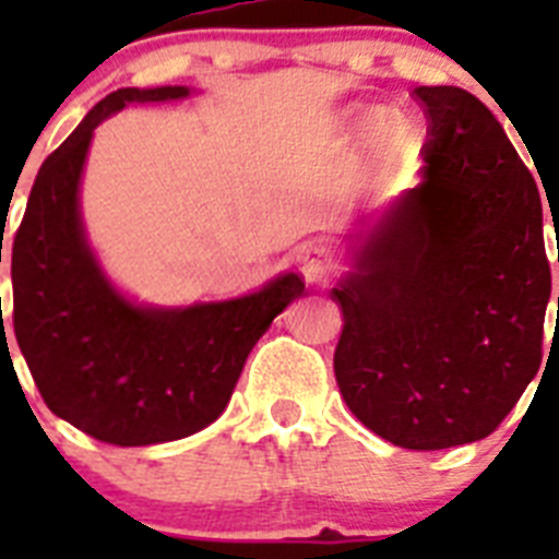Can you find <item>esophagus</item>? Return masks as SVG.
<instances>
[{"label": "esophagus", "instance_id": "esophagus-1", "mask_svg": "<svg viewBox=\"0 0 559 559\" xmlns=\"http://www.w3.org/2000/svg\"><path fill=\"white\" fill-rule=\"evenodd\" d=\"M299 269H302L305 283H324L335 269L333 254H330V249L324 243H310L308 249H305L302 265H299Z\"/></svg>", "mask_w": 559, "mask_h": 559}]
</instances>
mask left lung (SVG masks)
Returning a JSON list of instances; mask_svg holds the SVG:
<instances>
[{
	"label": "left lung",
	"instance_id": "obj_1",
	"mask_svg": "<svg viewBox=\"0 0 559 559\" xmlns=\"http://www.w3.org/2000/svg\"><path fill=\"white\" fill-rule=\"evenodd\" d=\"M414 100L423 181L333 288V369L369 431L442 451L490 437L540 369L551 269L540 192L490 108L459 86H417Z\"/></svg>",
	"mask_w": 559,
	"mask_h": 559
}]
</instances>
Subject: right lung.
Segmentation results:
<instances>
[{"label":"right lung","instance_id":"right-lung-1","mask_svg":"<svg viewBox=\"0 0 559 559\" xmlns=\"http://www.w3.org/2000/svg\"><path fill=\"white\" fill-rule=\"evenodd\" d=\"M187 95L117 88L97 103L44 159L10 249L13 333L29 374L49 412L108 445L173 442L215 423L251 347L305 290L302 276L283 274L229 302L140 308L100 271L78 210L92 133L126 103Z\"/></svg>","mask_w":559,"mask_h":559}]
</instances>
